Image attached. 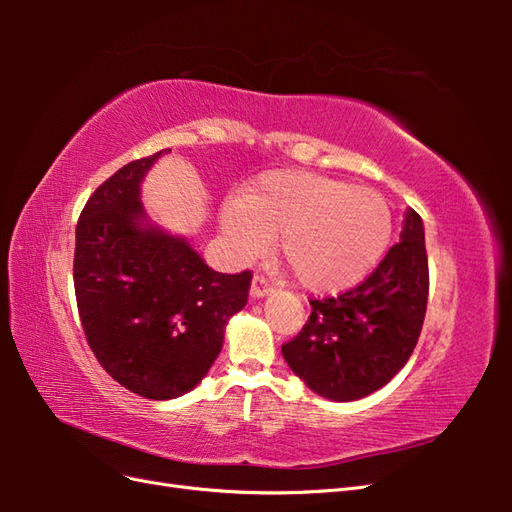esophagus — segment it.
Masks as SVG:
<instances>
[{"label":"esophagus","mask_w":512,"mask_h":512,"mask_svg":"<svg viewBox=\"0 0 512 512\" xmlns=\"http://www.w3.org/2000/svg\"><path fill=\"white\" fill-rule=\"evenodd\" d=\"M271 292V282L267 280L265 275H254L252 280V297H265V294Z\"/></svg>","instance_id":"34e87169"}]
</instances>
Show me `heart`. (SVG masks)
<instances>
[{
	"instance_id": "obj_1",
	"label": "heart",
	"mask_w": 512,
	"mask_h": 512,
	"mask_svg": "<svg viewBox=\"0 0 512 512\" xmlns=\"http://www.w3.org/2000/svg\"><path fill=\"white\" fill-rule=\"evenodd\" d=\"M222 228L241 258L262 254L280 235L277 250L294 280L307 290L342 292L378 265L393 215L369 188L309 170H275L226 205Z\"/></svg>"
}]
</instances>
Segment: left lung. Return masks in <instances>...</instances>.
Instances as JSON below:
<instances>
[{"instance_id": "8db88e82", "label": "left lung", "mask_w": 512, "mask_h": 512, "mask_svg": "<svg viewBox=\"0 0 512 512\" xmlns=\"http://www.w3.org/2000/svg\"><path fill=\"white\" fill-rule=\"evenodd\" d=\"M429 265L423 220L406 213L401 241L374 273L337 297L312 299L297 337L282 346L288 367L320 397L354 401L389 382L423 329Z\"/></svg>"}]
</instances>
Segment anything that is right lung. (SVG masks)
I'll list each match as a JSON object with an SVG mask.
<instances>
[{
	"instance_id": "1",
	"label": "right lung",
	"mask_w": 512,
	"mask_h": 512,
	"mask_svg": "<svg viewBox=\"0 0 512 512\" xmlns=\"http://www.w3.org/2000/svg\"><path fill=\"white\" fill-rule=\"evenodd\" d=\"M158 156L119 168L89 196L76 224L74 292L106 374L141 397L173 399L218 359L252 271H213L185 239L145 226L138 194Z\"/></svg>"
}]
</instances>
